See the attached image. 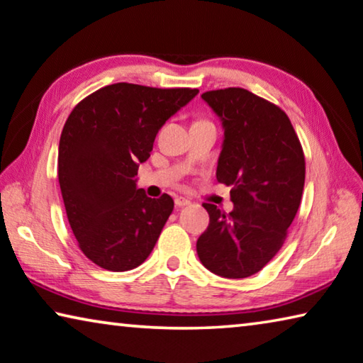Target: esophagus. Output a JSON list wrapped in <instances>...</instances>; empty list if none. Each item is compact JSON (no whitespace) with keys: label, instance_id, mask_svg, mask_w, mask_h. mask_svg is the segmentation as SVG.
Wrapping results in <instances>:
<instances>
[{"label":"esophagus","instance_id":"obj_1","mask_svg":"<svg viewBox=\"0 0 363 363\" xmlns=\"http://www.w3.org/2000/svg\"><path fill=\"white\" fill-rule=\"evenodd\" d=\"M174 203H176V206H179V208H181V206H186V205L191 203V200L186 199V197H176Z\"/></svg>","mask_w":363,"mask_h":363}]
</instances>
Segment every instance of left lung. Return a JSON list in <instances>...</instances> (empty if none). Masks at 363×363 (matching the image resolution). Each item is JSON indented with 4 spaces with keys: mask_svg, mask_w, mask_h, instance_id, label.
Listing matches in <instances>:
<instances>
[{
    "mask_svg": "<svg viewBox=\"0 0 363 363\" xmlns=\"http://www.w3.org/2000/svg\"><path fill=\"white\" fill-rule=\"evenodd\" d=\"M223 121L216 179L231 186L234 210L203 203L210 215L197 240L200 262L223 278H249L278 254L301 206L306 157L287 114L240 87L205 91Z\"/></svg>",
    "mask_w": 363,
    "mask_h": 363,
    "instance_id": "1",
    "label": "left lung"
}]
</instances>
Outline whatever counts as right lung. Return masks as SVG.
<instances>
[{
    "mask_svg": "<svg viewBox=\"0 0 363 363\" xmlns=\"http://www.w3.org/2000/svg\"><path fill=\"white\" fill-rule=\"evenodd\" d=\"M197 89L118 82L79 101L61 132L57 179L79 249L108 272H128L150 255L174 202L135 186L158 130Z\"/></svg>",
    "mask_w": 363,
    "mask_h": 363,
    "instance_id": "right-lung-1",
    "label": "right lung"
}]
</instances>
